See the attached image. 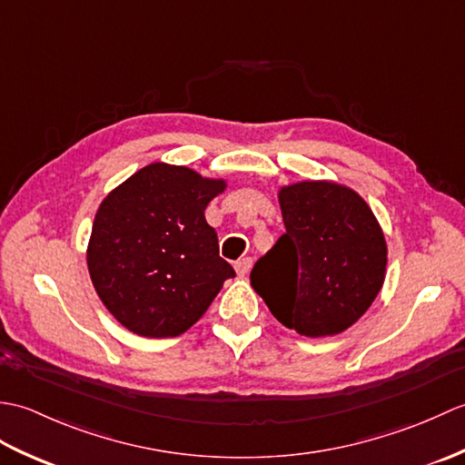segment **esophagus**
<instances>
[{
  "mask_svg": "<svg viewBox=\"0 0 465 465\" xmlns=\"http://www.w3.org/2000/svg\"><path fill=\"white\" fill-rule=\"evenodd\" d=\"M235 272H238V275H248L250 270H252V258H242L235 262Z\"/></svg>",
  "mask_w": 465,
  "mask_h": 465,
  "instance_id": "obj_1",
  "label": "esophagus"
}]
</instances>
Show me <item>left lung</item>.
Returning a JSON list of instances; mask_svg holds the SVG:
<instances>
[{
    "label": "left lung",
    "instance_id": "1",
    "mask_svg": "<svg viewBox=\"0 0 465 465\" xmlns=\"http://www.w3.org/2000/svg\"><path fill=\"white\" fill-rule=\"evenodd\" d=\"M285 232L250 273L273 318L305 338L348 330L380 293L388 245L370 205L333 182L280 190Z\"/></svg>",
    "mask_w": 465,
    "mask_h": 465
}]
</instances>
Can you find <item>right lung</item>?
Instances as JSON below:
<instances>
[{"label":"right lung","instance_id":"add662e5","mask_svg":"<svg viewBox=\"0 0 465 465\" xmlns=\"http://www.w3.org/2000/svg\"><path fill=\"white\" fill-rule=\"evenodd\" d=\"M223 190V180L190 167L150 163L107 193L94 220L87 270L124 328L143 338H175L233 278L203 215Z\"/></svg>","mask_w":465,"mask_h":465}]
</instances>
